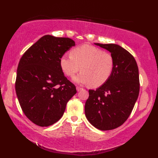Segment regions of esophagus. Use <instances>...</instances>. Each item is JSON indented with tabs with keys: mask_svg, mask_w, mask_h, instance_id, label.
Instances as JSON below:
<instances>
[{
	"mask_svg": "<svg viewBox=\"0 0 158 158\" xmlns=\"http://www.w3.org/2000/svg\"><path fill=\"white\" fill-rule=\"evenodd\" d=\"M76 89H77V91H81V90L82 89V88L80 87V86H77V87H76Z\"/></svg>",
	"mask_w": 158,
	"mask_h": 158,
	"instance_id": "obj_1",
	"label": "esophagus"
}]
</instances>
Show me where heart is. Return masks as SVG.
I'll list each match as a JSON object with an SVG mask.
<instances>
[{
	"mask_svg": "<svg viewBox=\"0 0 158 158\" xmlns=\"http://www.w3.org/2000/svg\"><path fill=\"white\" fill-rule=\"evenodd\" d=\"M60 65L63 73L69 77L81 71L73 79L77 83L99 87L110 78L114 60L111 54L91 45L83 44L71 50L70 55L61 56Z\"/></svg>",
	"mask_w": 158,
	"mask_h": 158,
	"instance_id": "1",
	"label": "heart"
}]
</instances>
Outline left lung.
Instances as JSON below:
<instances>
[{
  "instance_id": "left-lung-1",
  "label": "left lung",
  "mask_w": 158,
  "mask_h": 158,
  "mask_svg": "<svg viewBox=\"0 0 158 158\" xmlns=\"http://www.w3.org/2000/svg\"><path fill=\"white\" fill-rule=\"evenodd\" d=\"M95 44L111 52L114 68L107 82L89 91L85 115L96 128L110 130L123 125L133 110L140 91L138 67L134 56L118 45Z\"/></svg>"
}]
</instances>
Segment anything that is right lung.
Returning <instances> with one entry per match:
<instances>
[{
    "mask_svg": "<svg viewBox=\"0 0 158 158\" xmlns=\"http://www.w3.org/2000/svg\"><path fill=\"white\" fill-rule=\"evenodd\" d=\"M73 46L74 41L69 38L45 35L20 60L16 94L22 111L35 125L48 127L55 123L77 92L60 65L61 56Z\"/></svg>",
    "mask_w": 158,
    "mask_h": 158,
    "instance_id": "1",
    "label": "right lung"
}]
</instances>
